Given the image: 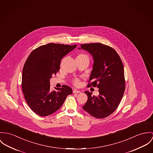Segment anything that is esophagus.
Returning a JSON list of instances; mask_svg holds the SVG:
<instances>
[{
	"label": "esophagus",
	"instance_id": "1",
	"mask_svg": "<svg viewBox=\"0 0 153 153\" xmlns=\"http://www.w3.org/2000/svg\"><path fill=\"white\" fill-rule=\"evenodd\" d=\"M73 93H77V94H78V93H81V91H80V90H78L74 89V90H73Z\"/></svg>",
	"mask_w": 153,
	"mask_h": 153
}]
</instances>
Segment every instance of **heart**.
I'll use <instances>...</instances> for the list:
<instances>
[{"mask_svg":"<svg viewBox=\"0 0 153 153\" xmlns=\"http://www.w3.org/2000/svg\"><path fill=\"white\" fill-rule=\"evenodd\" d=\"M76 59H79V60H87L89 62V57L87 55H86L84 53H80L78 54V56H77ZM73 82L74 83V85H79L80 83V80L79 79H74L73 80Z\"/></svg>","mask_w":153,"mask_h":153,"instance_id":"heart-1","label":"heart"}]
</instances>
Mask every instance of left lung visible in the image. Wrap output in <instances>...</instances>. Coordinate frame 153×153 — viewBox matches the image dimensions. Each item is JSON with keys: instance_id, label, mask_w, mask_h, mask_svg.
Returning <instances> with one entry per match:
<instances>
[{"instance_id": "left-lung-1", "label": "left lung", "mask_w": 153, "mask_h": 153, "mask_svg": "<svg viewBox=\"0 0 153 153\" xmlns=\"http://www.w3.org/2000/svg\"><path fill=\"white\" fill-rule=\"evenodd\" d=\"M81 48L90 53L94 60L87 87L99 88V94L92 96L85 91L88 100L83 108L97 119L111 114L118 107L125 90V79L122 61L112 48L100 43L83 44Z\"/></svg>"}]
</instances>
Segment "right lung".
<instances>
[{"label": "right lung", "instance_id": "obj_1", "mask_svg": "<svg viewBox=\"0 0 153 153\" xmlns=\"http://www.w3.org/2000/svg\"><path fill=\"white\" fill-rule=\"evenodd\" d=\"M77 45L48 43L29 56L23 68L22 87L30 108L40 116L51 115L63 105L72 89L66 85L50 90V79L60 70L61 60Z\"/></svg>", "mask_w": 153, "mask_h": 153}]
</instances>
